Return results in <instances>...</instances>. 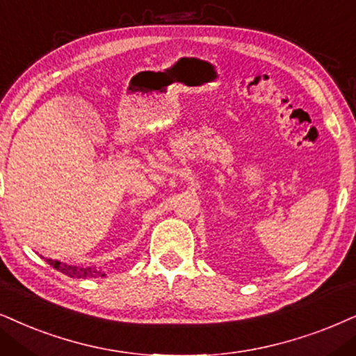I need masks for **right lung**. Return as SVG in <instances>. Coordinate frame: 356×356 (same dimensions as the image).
Segmentation results:
<instances>
[{
  "instance_id": "obj_1",
  "label": "right lung",
  "mask_w": 356,
  "mask_h": 356,
  "mask_svg": "<svg viewBox=\"0 0 356 356\" xmlns=\"http://www.w3.org/2000/svg\"><path fill=\"white\" fill-rule=\"evenodd\" d=\"M52 268H56L57 271L64 273L65 276L69 277H77V279H88V277H100L105 276V273H102L100 269L97 268H77V266H72V264L67 263H60L57 259H46Z\"/></svg>"
}]
</instances>
